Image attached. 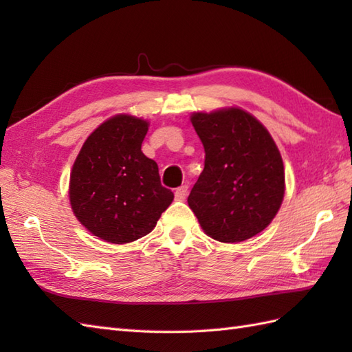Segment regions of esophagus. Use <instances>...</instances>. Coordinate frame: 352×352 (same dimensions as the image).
Instances as JSON below:
<instances>
[{
  "mask_svg": "<svg viewBox=\"0 0 352 352\" xmlns=\"http://www.w3.org/2000/svg\"><path fill=\"white\" fill-rule=\"evenodd\" d=\"M188 192H189V186L188 184L180 186V188L175 190V199L183 201L186 197H188Z\"/></svg>",
  "mask_w": 352,
  "mask_h": 352,
  "instance_id": "obj_1",
  "label": "esophagus"
}]
</instances>
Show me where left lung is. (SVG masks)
<instances>
[{
    "label": "left lung",
    "instance_id": "obj_1",
    "mask_svg": "<svg viewBox=\"0 0 352 352\" xmlns=\"http://www.w3.org/2000/svg\"><path fill=\"white\" fill-rule=\"evenodd\" d=\"M190 121L206 160L188 203L204 233L226 243L258 234L284 197V166L271 134L236 107L193 113Z\"/></svg>",
    "mask_w": 352,
    "mask_h": 352
}]
</instances>
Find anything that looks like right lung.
<instances>
[{"label": "right lung", "mask_w": 352, "mask_h": 352, "mask_svg": "<svg viewBox=\"0 0 352 352\" xmlns=\"http://www.w3.org/2000/svg\"><path fill=\"white\" fill-rule=\"evenodd\" d=\"M146 131L144 119L116 115L86 139L74 162L72 212L106 242L129 243L151 233L174 199L157 163L142 153Z\"/></svg>", "instance_id": "obj_1"}]
</instances>
